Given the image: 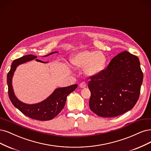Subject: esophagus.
Returning <instances> with one entry per match:
<instances>
[{"label": "esophagus", "instance_id": "obj_1", "mask_svg": "<svg viewBox=\"0 0 151 151\" xmlns=\"http://www.w3.org/2000/svg\"><path fill=\"white\" fill-rule=\"evenodd\" d=\"M79 86L81 88H84V87H86L87 86V84H86V83L85 82H81L80 84H79Z\"/></svg>", "mask_w": 151, "mask_h": 151}]
</instances>
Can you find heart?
Returning a JSON list of instances; mask_svg holds the SVG:
<instances>
[{
	"instance_id": "1",
	"label": "heart",
	"mask_w": 151,
	"mask_h": 151,
	"mask_svg": "<svg viewBox=\"0 0 151 151\" xmlns=\"http://www.w3.org/2000/svg\"><path fill=\"white\" fill-rule=\"evenodd\" d=\"M71 63L80 68L85 67L84 72L87 76L95 77L104 70L107 58L101 52L83 50L72 57Z\"/></svg>"
}]
</instances>
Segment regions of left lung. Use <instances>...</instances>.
<instances>
[{
    "mask_svg": "<svg viewBox=\"0 0 151 151\" xmlns=\"http://www.w3.org/2000/svg\"><path fill=\"white\" fill-rule=\"evenodd\" d=\"M90 79L91 110L99 116L113 117L136 105L143 73L137 57L124 51L114 57L102 73Z\"/></svg>",
    "mask_w": 151,
    "mask_h": 151,
    "instance_id": "1",
    "label": "left lung"
}]
</instances>
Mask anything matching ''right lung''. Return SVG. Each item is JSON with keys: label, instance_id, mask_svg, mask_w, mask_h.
I'll list each match as a JSON object with an SVG mask.
<instances>
[{"label": "right lung", "instance_id": "1", "mask_svg": "<svg viewBox=\"0 0 151 151\" xmlns=\"http://www.w3.org/2000/svg\"><path fill=\"white\" fill-rule=\"evenodd\" d=\"M54 53H57V52H51L44 56H48ZM36 58H37V56L30 54L14 60L7 76L8 93L12 104L25 116L35 120L49 121L54 119L60 112L65 104L67 96L76 90L77 85L74 84L65 87L58 88L45 100L41 102L35 104H27L20 101L14 94L12 85V79L14 73L19 65ZM35 60L43 62V63H47L46 62H43L39 59H36Z\"/></svg>", "mask_w": 151, "mask_h": 151}]
</instances>
